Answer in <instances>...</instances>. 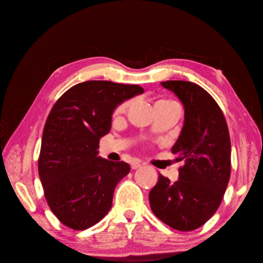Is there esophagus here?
Listing matches in <instances>:
<instances>
[{
	"mask_svg": "<svg viewBox=\"0 0 263 263\" xmlns=\"http://www.w3.org/2000/svg\"><path fill=\"white\" fill-rule=\"evenodd\" d=\"M140 166H141L140 161H138V160L132 161V163H131V168H132L133 170H136V169H139Z\"/></svg>",
	"mask_w": 263,
	"mask_h": 263,
	"instance_id": "1",
	"label": "esophagus"
}]
</instances>
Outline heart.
Here are the masks:
<instances>
[{"mask_svg": "<svg viewBox=\"0 0 263 263\" xmlns=\"http://www.w3.org/2000/svg\"><path fill=\"white\" fill-rule=\"evenodd\" d=\"M127 104H128V102H124L123 104H121V106L117 108V112H122L123 110H125L126 107H127Z\"/></svg>", "mask_w": 263, "mask_h": 263, "instance_id": "heart-1", "label": "heart"}]
</instances>
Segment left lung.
Masks as SVG:
<instances>
[{"instance_id":"obj_1","label":"left lung","mask_w":263,"mask_h":263,"mask_svg":"<svg viewBox=\"0 0 263 263\" xmlns=\"http://www.w3.org/2000/svg\"><path fill=\"white\" fill-rule=\"evenodd\" d=\"M161 85L184 106V125L171 148L176 161H184V165L175 183L159 175L149 203L166 226L192 231L203 226L222 202L231 173L230 136L221 108L202 87L184 80Z\"/></svg>"}]
</instances>
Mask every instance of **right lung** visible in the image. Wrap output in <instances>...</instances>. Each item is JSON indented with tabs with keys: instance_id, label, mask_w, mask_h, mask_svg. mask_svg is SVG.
I'll list each match as a JSON object with an SVG mask.
<instances>
[{
	"instance_id": "right-lung-1",
	"label": "right lung",
	"mask_w": 263,
	"mask_h": 263,
	"mask_svg": "<svg viewBox=\"0 0 263 263\" xmlns=\"http://www.w3.org/2000/svg\"><path fill=\"white\" fill-rule=\"evenodd\" d=\"M141 93L139 85L88 80L51 108L37 168L47 203L64 226L85 230L110 211L114 191L130 165L98 156L100 138L110 131L117 106Z\"/></svg>"
}]
</instances>
